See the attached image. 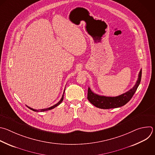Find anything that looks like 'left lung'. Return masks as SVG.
<instances>
[{"instance_id": "left-lung-1", "label": "left lung", "mask_w": 155, "mask_h": 155, "mask_svg": "<svg viewBox=\"0 0 155 155\" xmlns=\"http://www.w3.org/2000/svg\"><path fill=\"white\" fill-rule=\"evenodd\" d=\"M142 70H140L139 73L137 80L134 87L125 93L116 97L99 95L95 94L89 87H88L87 99L93 105L101 109L116 108L122 107L127 104L134 94L140 84Z\"/></svg>"}]
</instances>
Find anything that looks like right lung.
Returning a JSON list of instances; mask_svg holds the SVG:
<instances>
[{
  "label": "right lung",
  "instance_id": "obj_1",
  "mask_svg": "<svg viewBox=\"0 0 155 155\" xmlns=\"http://www.w3.org/2000/svg\"><path fill=\"white\" fill-rule=\"evenodd\" d=\"M64 91H65V90H64ZM64 92H63V96H62V97H61V100L57 103V104H55V105H54V106H52V107H50V108H45V109H42V110H35V109H33V108H30V107H28V106H27L29 109H30L31 110H32V111H36V112H42V111H48V110H52V109H54V108H55V107H57V106H58L63 101V98H64Z\"/></svg>",
  "mask_w": 155,
  "mask_h": 155
}]
</instances>
